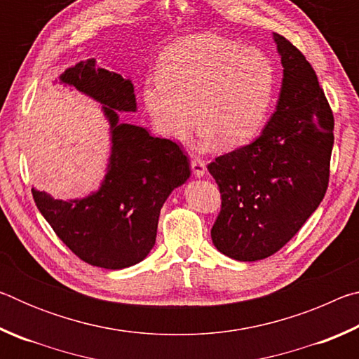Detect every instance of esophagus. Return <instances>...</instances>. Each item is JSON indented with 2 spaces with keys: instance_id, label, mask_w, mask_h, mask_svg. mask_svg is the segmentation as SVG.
<instances>
[{
  "instance_id": "34e87169",
  "label": "esophagus",
  "mask_w": 359,
  "mask_h": 359,
  "mask_svg": "<svg viewBox=\"0 0 359 359\" xmlns=\"http://www.w3.org/2000/svg\"><path fill=\"white\" fill-rule=\"evenodd\" d=\"M190 166H191L193 174L196 175V177H203V175L205 174V163L201 160V158L193 156L190 161Z\"/></svg>"
}]
</instances>
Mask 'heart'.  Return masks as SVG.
Returning <instances> with one entry per match:
<instances>
[{
  "label": "heart",
  "mask_w": 359,
  "mask_h": 359,
  "mask_svg": "<svg viewBox=\"0 0 359 359\" xmlns=\"http://www.w3.org/2000/svg\"><path fill=\"white\" fill-rule=\"evenodd\" d=\"M277 90V69L263 50L217 34H198L168 47L158 74L142 85V101L155 128L184 141L201 125L203 145L217 139L238 147L266 123Z\"/></svg>",
  "instance_id": "1"
}]
</instances>
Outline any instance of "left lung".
<instances>
[{"mask_svg": "<svg viewBox=\"0 0 359 359\" xmlns=\"http://www.w3.org/2000/svg\"><path fill=\"white\" fill-rule=\"evenodd\" d=\"M274 39L283 65L277 111L258 139L208 165L222 194L212 242L238 261L280 250L317 210L330 182L331 106L299 48L277 33Z\"/></svg>", "mask_w": 359, "mask_h": 359, "instance_id": "left-lung-1", "label": "left lung"}]
</instances>
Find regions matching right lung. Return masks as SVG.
<instances>
[{
    "label": "right lung",
    "mask_w": 359,
    "mask_h": 359,
    "mask_svg": "<svg viewBox=\"0 0 359 359\" xmlns=\"http://www.w3.org/2000/svg\"><path fill=\"white\" fill-rule=\"evenodd\" d=\"M60 81L102 104L112 133L111 161L101 188L87 198L62 201L33 188V199L76 257L104 269H123L155 245L160 210L174 188L190 177V163L171 139L118 120V111H136L128 79L87 60L66 69Z\"/></svg>",
    "instance_id": "1"
}]
</instances>
